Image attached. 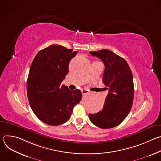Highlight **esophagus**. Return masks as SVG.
Segmentation results:
<instances>
[{"mask_svg": "<svg viewBox=\"0 0 161 161\" xmlns=\"http://www.w3.org/2000/svg\"><path fill=\"white\" fill-rule=\"evenodd\" d=\"M81 92H82L83 95H85V94L89 93V90H86V89H82L81 90Z\"/></svg>", "mask_w": 161, "mask_h": 161, "instance_id": "1", "label": "esophagus"}]
</instances>
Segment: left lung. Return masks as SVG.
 <instances>
[{
  "instance_id": "left-lung-1",
  "label": "left lung",
  "mask_w": 161,
  "mask_h": 161,
  "mask_svg": "<svg viewBox=\"0 0 161 161\" xmlns=\"http://www.w3.org/2000/svg\"><path fill=\"white\" fill-rule=\"evenodd\" d=\"M90 53L104 64L103 83L109 92L103 109L95 114L90 113L88 117L98 127L113 128L123 122L132 108L134 92L132 71L124 58L110 50Z\"/></svg>"
}]
</instances>
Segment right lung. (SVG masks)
Segmentation results:
<instances>
[{
    "label": "right lung",
    "mask_w": 161,
    "mask_h": 161,
    "mask_svg": "<svg viewBox=\"0 0 161 161\" xmlns=\"http://www.w3.org/2000/svg\"><path fill=\"white\" fill-rule=\"evenodd\" d=\"M77 52L58 44L40 50L30 67L27 82L30 106L36 117L50 125L70 119L73 108L81 99V90H71L60 83L69 72V64Z\"/></svg>",
    "instance_id": "add662e5"
}]
</instances>
